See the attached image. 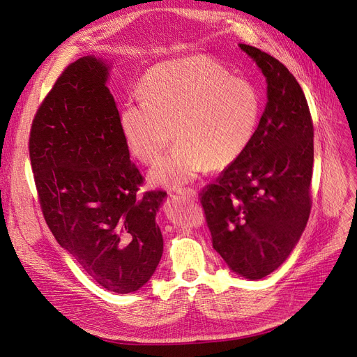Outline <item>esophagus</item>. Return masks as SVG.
Listing matches in <instances>:
<instances>
[{
    "instance_id": "esophagus-1",
    "label": "esophagus",
    "mask_w": 357,
    "mask_h": 357,
    "mask_svg": "<svg viewBox=\"0 0 357 357\" xmlns=\"http://www.w3.org/2000/svg\"><path fill=\"white\" fill-rule=\"evenodd\" d=\"M176 193L177 195H181V196H186V197H192V199H195L196 196H197V193H196V190L195 189H190V188H180V189H176Z\"/></svg>"
}]
</instances>
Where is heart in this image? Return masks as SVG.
Here are the masks:
<instances>
[{
  "instance_id": "1",
  "label": "heart",
  "mask_w": 357,
  "mask_h": 357,
  "mask_svg": "<svg viewBox=\"0 0 357 357\" xmlns=\"http://www.w3.org/2000/svg\"><path fill=\"white\" fill-rule=\"evenodd\" d=\"M119 114L126 145L136 160L151 164L174 136L149 178L174 189L202 171L224 168L249 148L261 117L259 95L245 77L231 76L217 61L193 55L152 67Z\"/></svg>"
}]
</instances>
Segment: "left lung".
I'll return each mask as SVG.
<instances>
[{"label":"left lung","mask_w":357,"mask_h":357,"mask_svg":"<svg viewBox=\"0 0 357 357\" xmlns=\"http://www.w3.org/2000/svg\"><path fill=\"white\" fill-rule=\"evenodd\" d=\"M238 47L262 70L268 102L249 148L199 196L213 249L233 273L261 280L289 258L307 224L313 123L289 68L258 48Z\"/></svg>","instance_id":"obj_1"}]
</instances>
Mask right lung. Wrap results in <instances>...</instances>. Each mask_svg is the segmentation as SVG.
I'll list each match as a JSON object with an SVG mask.
<instances>
[{
	"label": "right lung",
	"mask_w": 357,
	"mask_h": 357,
	"mask_svg": "<svg viewBox=\"0 0 357 357\" xmlns=\"http://www.w3.org/2000/svg\"><path fill=\"white\" fill-rule=\"evenodd\" d=\"M108 71L93 55L63 71L35 114L29 155L55 240L99 286L127 294L161 261L155 218L167 193L137 195L144 177L121 135Z\"/></svg>",
	"instance_id": "right-lung-1"
}]
</instances>
